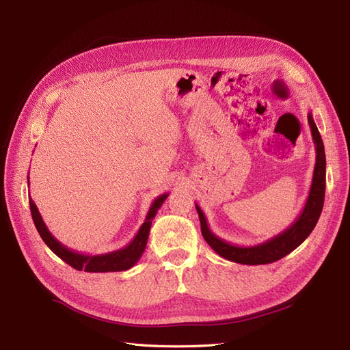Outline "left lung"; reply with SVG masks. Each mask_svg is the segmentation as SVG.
Listing matches in <instances>:
<instances>
[{
	"instance_id": "1",
	"label": "left lung",
	"mask_w": 350,
	"mask_h": 350,
	"mask_svg": "<svg viewBox=\"0 0 350 350\" xmlns=\"http://www.w3.org/2000/svg\"><path fill=\"white\" fill-rule=\"evenodd\" d=\"M308 124L311 126V134H312V140L315 144V154H317L314 174H312V184L301 215L288 229H284L282 234L267 239L266 242H261L258 245H252V247L234 245V243L226 242L221 238L216 237L213 232L210 230L203 210L200 208L198 204H196L197 213L200 217L201 234H203V238L206 239V242L211 248H213V251L219 254L220 257H224L229 261L239 262V264H248V266L274 262L283 258L284 256H288V254L292 252L295 248H298L314 230L317 221L320 219L323 204H324L325 153H324V144L321 140V135L314 122L311 112H308Z\"/></svg>"
}]
</instances>
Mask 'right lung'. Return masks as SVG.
Instances as JSON below:
<instances>
[{
  "mask_svg": "<svg viewBox=\"0 0 350 350\" xmlns=\"http://www.w3.org/2000/svg\"><path fill=\"white\" fill-rule=\"evenodd\" d=\"M27 184H29V176H27ZM169 194H162L156 197V200L152 203L149 211H147V216L144 219V224L140 226L137 235L134 239L129 243V245L116 250L108 254H99V256H89V254H81L77 251H72L67 248L66 245L52 237L49 229L46 228L44 219H42L39 210L35 204V201L29 196V204H30V213L31 219H33V224L39 232L40 238L44 239L46 245L52 250V252L58 256L61 260H64L67 264L76 270H84L89 273H107V271H124L131 269L134 264L140 260L143 252L147 245V239H149L150 234V226L152 221L157 213V210L165 203Z\"/></svg>",
  "mask_w": 350,
  "mask_h": 350,
  "instance_id": "1",
  "label": "right lung"
}]
</instances>
